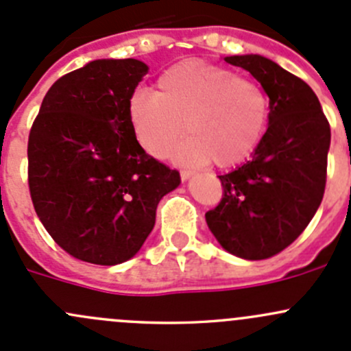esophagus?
<instances>
[{
    "label": "esophagus",
    "instance_id": "1",
    "mask_svg": "<svg viewBox=\"0 0 351 351\" xmlns=\"http://www.w3.org/2000/svg\"><path fill=\"white\" fill-rule=\"evenodd\" d=\"M192 175H193V171H190V169H182V171H180V176H182L183 182H185V180H189Z\"/></svg>",
    "mask_w": 351,
    "mask_h": 351
}]
</instances>
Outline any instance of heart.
<instances>
[{
  "mask_svg": "<svg viewBox=\"0 0 351 351\" xmlns=\"http://www.w3.org/2000/svg\"><path fill=\"white\" fill-rule=\"evenodd\" d=\"M127 115L134 139L151 158L168 156L185 129L190 137L176 147V161L232 168L260 146L270 101L261 84L228 67L185 61L158 77L153 95H134Z\"/></svg>",
  "mask_w": 351,
  "mask_h": 351,
  "instance_id": "heart-1",
  "label": "heart"
}]
</instances>
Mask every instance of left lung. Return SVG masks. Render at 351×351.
<instances>
[{"instance_id": "obj_1", "label": "left lung", "mask_w": 351, "mask_h": 351, "mask_svg": "<svg viewBox=\"0 0 351 351\" xmlns=\"http://www.w3.org/2000/svg\"><path fill=\"white\" fill-rule=\"evenodd\" d=\"M224 61L260 81L270 119L253 158L219 176L224 192L205 221L226 251L267 260L295 241L319 208L331 129L309 84L277 62L258 54Z\"/></svg>"}]
</instances>
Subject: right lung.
Instances as JSON below:
<instances>
[{
    "instance_id": "right-lung-1",
    "label": "right lung",
    "mask_w": 351,
    "mask_h": 351,
    "mask_svg": "<svg viewBox=\"0 0 351 351\" xmlns=\"http://www.w3.org/2000/svg\"><path fill=\"white\" fill-rule=\"evenodd\" d=\"M147 73L137 59H98L59 77L28 136L34 208L66 253L119 265L141 250L159 200L180 173L144 153L132 136L129 101Z\"/></svg>"
}]
</instances>
